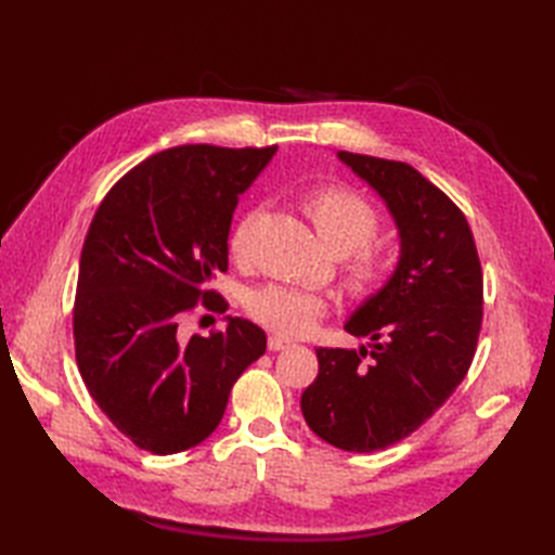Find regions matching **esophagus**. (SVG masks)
Returning a JSON list of instances; mask_svg holds the SVG:
<instances>
[{
  "mask_svg": "<svg viewBox=\"0 0 555 555\" xmlns=\"http://www.w3.org/2000/svg\"><path fill=\"white\" fill-rule=\"evenodd\" d=\"M288 346H291V340L281 338V336H269V338H267V348H269L271 352H276V350H284V348H288Z\"/></svg>",
  "mask_w": 555,
  "mask_h": 555,
  "instance_id": "34e87169",
  "label": "esophagus"
}]
</instances>
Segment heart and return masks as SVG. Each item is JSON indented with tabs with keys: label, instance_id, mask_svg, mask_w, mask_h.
I'll return each instance as SVG.
<instances>
[{
	"label": "heart",
	"instance_id": "b5f03b06",
	"mask_svg": "<svg viewBox=\"0 0 555 555\" xmlns=\"http://www.w3.org/2000/svg\"><path fill=\"white\" fill-rule=\"evenodd\" d=\"M305 209L320 238L334 253L346 255L344 279L350 298H372L388 276V255L374 241L382 223L376 209L356 191L338 185L314 191ZM255 219L257 215H247L231 231L229 250L233 259L247 257ZM245 310L269 332L293 338L312 332L324 314V300L310 291L269 284L247 296Z\"/></svg>",
	"mask_w": 555,
	"mask_h": 555
}]
</instances>
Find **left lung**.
I'll return each mask as SVG.
<instances>
[{"label": "left lung", "instance_id": "1", "mask_svg": "<svg viewBox=\"0 0 555 555\" xmlns=\"http://www.w3.org/2000/svg\"><path fill=\"white\" fill-rule=\"evenodd\" d=\"M382 195L400 235L398 267L346 322L360 350L317 348L305 388L308 427L340 451L372 453L403 441L439 410L473 364L485 281L457 205L405 162L338 152Z\"/></svg>", "mask_w": 555, "mask_h": 555}]
</instances>
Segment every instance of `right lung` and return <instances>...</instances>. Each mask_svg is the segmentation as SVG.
Instances as JSON below:
<instances>
[{
	"instance_id": "1",
	"label": "right lung",
	"mask_w": 555,
	"mask_h": 555,
	"mask_svg": "<svg viewBox=\"0 0 555 555\" xmlns=\"http://www.w3.org/2000/svg\"><path fill=\"white\" fill-rule=\"evenodd\" d=\"M271 147L179 145L133 167L104 195L82 243L74 302L76 362L92 400L155 455L205 441L235 379L264 356L257 324L227 317L211 336H181L197 302L227 312L209 281L229 269L238 195Z\"/></svg>"
}]
</instances>
